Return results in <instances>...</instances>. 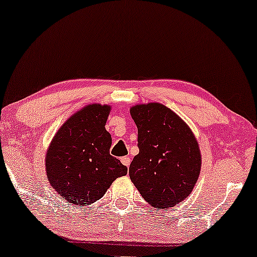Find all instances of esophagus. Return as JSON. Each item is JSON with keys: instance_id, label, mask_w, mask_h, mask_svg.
Listing matches in <instances>:
<instances>
[{"instance_id": "1", "label": "esophagus", "mask_w": 257, "mask_h": 257, "mask_svg": "<svg viewBox=\"0 0 257 257\" xmlns=\"http://www.w3.org/2000/svg\"><path fill=\"white\" fill-rule=\"evenodd\" d=\"M120 161H121V164L124 165V166H126V167H128L130 164H131V159H130L128 157H122L121 159H120Z\"/></svg>"}]
</instances>
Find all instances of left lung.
Segmentation results:
<instances>
[{"label": "left lung", "mask_w": 257, "mask_h": 257, "mask_svg": "<svg viewBox=\"0 0 257 257\" xmlns=\"http://www.w3.org/2000/svg\"><path fill=\"white\" fill-rule=\"evenodd\" d=\"M138 127L139 153L128 174L149 205L170 208L191 194L201 171V152L191 127L160 103L130 110Z\"/></svg>", "instance_id": "left-lung-1"}]
</instances>
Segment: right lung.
<instances>
[{"label":"right lung","mask_w":257,"mask_h":257,"mask_svg":"<svg viewBox=\"0 0 257 257\" xmlns=\"http://www.w3.org/2000/svg\"><path fill=\"white\" fill-rule=\"evenodd\" d=\"M110 105L89 104L66 119L45 154L51 187L73 206H87L103 198L127 167L110 154L106 131Z\"/></svg>","instance_id":"add662e5"}]
</instances>
